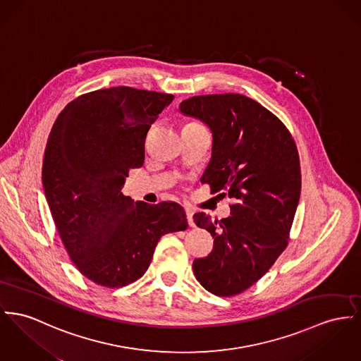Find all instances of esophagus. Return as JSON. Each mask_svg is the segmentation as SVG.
Listing matches in <instances>:
<instances>
[{
	"instance_id": "esophagus-1",
	"label": "esophagus",
	"mask_w": 361,
	"mask_h": 361,
	"mask_svg": "<svg viewBox=\"0 0 361 361\" xmlns=\"http://www.w3.org/2000/svg\"><path fill=\"white\" fill-rule=\"evenodd\" d=\"M186 216H188V221H189V226L194 227V220H192V211L190 208H186Z\"/></svg>"
}]
</instances>
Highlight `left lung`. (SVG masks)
I'll list each match as a JSON object with an SVG mask.
<instances>
[{"instance_id": "8db88e82", "label": "left lung", "mask_w": 361, "mask_h": 361, "mask_svg": "<svg viewBox=\"0 0 361 361\" xmlns=\"http://www.w3.org/2000/svg\"><path fill=\"white\" fill-rule=\"evenodd\" d=\"M179 111L212 133L201 182L234 200L231 215L221 220L194 215L214 237V249L192 262V271L202 288L231 297L255 285L288 245L301 192L298 152L285 124L249 97H192Z\"/></svg>"}]
</instances>
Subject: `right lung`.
Listing matches in <instances>:
<instances>
[{
    "label": "right lung",
    "instance_id": "right-lung-1",
    "mask_svg": "<svg viewBox=\"0 0 361 361\" xmlns=\"http://www.w3.org/2000/svg\"><path fill=\"white\" fill-rule=\"evenodd\" d=\"M172 94L127 86L78 97L49 134L42 185L73 264L90 281L123 288L140 279L159 240L188 228L171 201L134 202L121 192L128 169L142 167L152 123Z\"/></svg>",
    "mask_w": 361,
    "mask_h": 361
}]
</instances>
